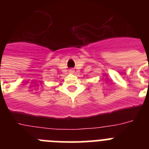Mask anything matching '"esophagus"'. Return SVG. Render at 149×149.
<instances>
[{"label": "esophagus", "instance_id": "esophagus-1", "mask_svg": "<svg viewBox=\"0 0 149 149\" xmlns=\"http://www.w3.org/2000/svg\"><path fill=\"white\" fill-rule=\"evenodd\" d=\"M69 72H71V73H73L74 70L73 69H70V70H69Z\"/></svg>", "mask_w": 149, "mask_h": 149}]
</instances>
